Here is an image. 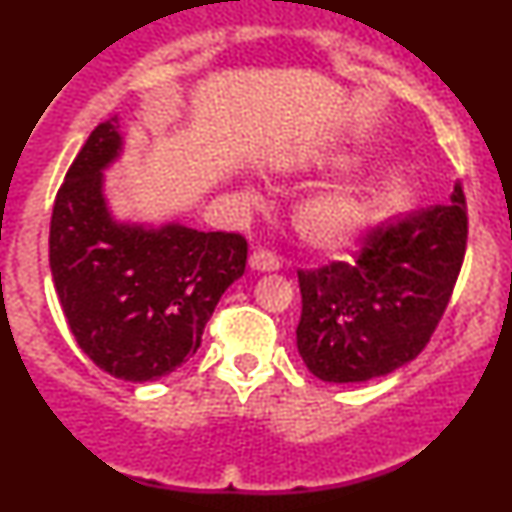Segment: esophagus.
<instances>
[{
	"instance_id": "esophagus-1",
	"label": "esophagus",
	"mask_w": 512,
	"mask_h": 512,
	"mask_svg": "<svg viewBox=\"0 0 512 512\" xmlns=\"http://www.w3.org/2000/svg\"><path fill=\"white\" fill-rule=\"evenodd\" d=\"M248 262L252 269H257V272H276V269H279V257L269 250H255Z\"/></svg>"
}]
</instances>
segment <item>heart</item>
Instances as JSON below:
<instances>
[{"instance_id":"1","label":"heart","mask_w":512,"mask_h":512,"mask_svg":"<svg viewBox=\"0 0 512 512\" xmlns=\"http://www.w3.org/2000/svg\"><path fill=\"white\" fill-rule=\"evenodd\" d=\"M366 211V195L356 187H342L305 202L296 214V228L310 248L337 252L354 243Z\"/></svg>"}]
</instances>
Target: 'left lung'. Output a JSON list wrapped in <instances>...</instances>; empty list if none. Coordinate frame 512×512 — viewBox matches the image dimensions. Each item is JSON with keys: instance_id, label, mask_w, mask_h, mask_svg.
Segmentation results:
<instances>
[{"instance_id": "8db88e82", "label": "left lung", "mask_w": 512, "mask_h": 512, "mask_svg": "<svg viewBox=\"0 0 512 512\" xmlns=\"http://www.w3.org/2000/svg\"><path fill=\"white\" fill-rule=\"evenodd\" d=\"M450 199L370 231L356 262L298 272L296 346L315 378L366 383L424 351L467 250L460 182Z\"/></svg>"}]
</instances>
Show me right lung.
I'll return each mask as SVG.
<instances>
[{"instance_id": "add662e5", "label": "right lung", "mask_w": 512, "mask_h": 512, "mask_svg": "<svg viewBox=\"0 0 512 512\" xmlns=\"http://www.w3.org/2000/svg\"><path fill=\"white\" fill-rule=\"evenodd\" d=\"M117 117L91 132L55 197L50 272L76 344L105 373L149 383L197 354L223 291L240 279L248 243L240 233L182 223L117 221L103 170L117 161Z\"/></svg>"}]
</instances>
